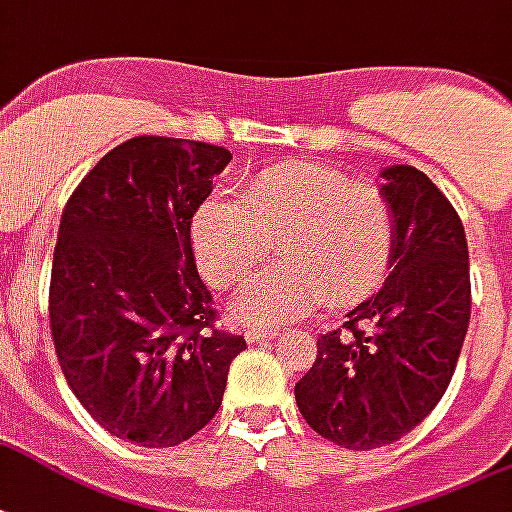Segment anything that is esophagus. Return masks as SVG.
Returning <instances> with one entry per match:
<instances>
[{"mask_svg":"<svg viewBox=\"0 0 512 512\" xmlns=\"http://www.w3.org/2000/svg\"><path fill=\"white\" fill-rule=\"evenodd\" d=\"M244 336L246 342H266V339L279 336V331H276V328H263V325H252V328H246Z\"/></svg>","mask_w":512,"mask_h":512,"instance_id":"esophagus-1","label":"esophagus"}]
</instances>
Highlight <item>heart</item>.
<instances>
[{"instance_id": "obj_1", "label": "heart", "mask_w": 512, "mask_h": 512, "mask_svg": "<svg viewBox=\"0 0 512 512\" xmlns=\"http://www.w3.org/2000/svg\"><path fill=\"white\" fill-rule=\"evenodd\" d=\"M279 241L285 263L241 290L244 323L279 325L320 301L350 306L388 279L396 252L393 206L342 170L287 162L263 170L238 200H208L192 225L200 271L219 290L244 282Z\"/></svg>"}]
</instances>
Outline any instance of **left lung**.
Returning <instances> with one entry per match:
<instances>
[{"label":"left lung","mask_w":512,"mask_h":512,"mask_svg":"<svg viewBox=\"0 0 512 512\" xmlns=\"http://www.w3.org/2000/svg\"><path fill=\"white\" fill-rule=\"evenodd\" d=\"M382 179L396 217L391 274L339 328L320 333L317 361L295 382L306 423L350 450L393 445L437 407L472 312L456 208L412 165H391Z\"/></svg>","instance_id":"left-lung-1"}]
</instances>
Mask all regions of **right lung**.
<instances>
[{"label": "right lung", "mask_w": 512, "mask_h": 512, "mask_svg": "<svg viewBox=\"0 0 512 512\" xmlns=\"http://www.w3.org/2000/svg\"><path fill=\"white\" fill-rule=\"evenodd\" d=\"M233 154L140 135L75 187L51 266V336L64 380L113 437L173 448L222 404L244 336L217 312L192 255V217Z\"/></svg>", "instance_id": "right-lung-1"}]
</instances>
